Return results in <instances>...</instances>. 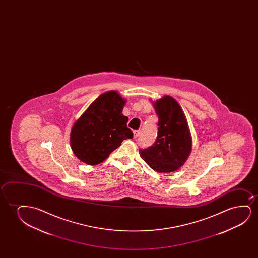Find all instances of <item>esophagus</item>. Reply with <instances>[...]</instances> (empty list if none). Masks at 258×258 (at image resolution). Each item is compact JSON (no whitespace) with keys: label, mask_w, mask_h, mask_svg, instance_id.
<instances>
[{"label":"esophagus","mask_w":258,"mask_h":258,"mask_svg":"<svg viewBox=\"0 0 258 258\" xmlns=\"http://www.w3.org/2000/svg\"><path fill=\"white\" fill-rule=\"evenodd\" d=\"M133 134H134V138H138L139 135L141 134V131H134Z\"/></svg>","instance_id":"34e87169"}]
</instances>
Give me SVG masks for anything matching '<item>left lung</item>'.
I'll return each instance as SVG.
<instances>
[{
    "label": "left lung",
    "mask_w": 258,
    "mask_h": 258,
    "mask_svg": "<svg viewBox=\"0 0 258 258\" xmlns=\"http://www.w3.org/2000/svg\"><path fill=\"white\" fill-rule=\"evenodd\" d=\"M159 117L158 136L153 145L140 150V156L158 173H171L183 166L192 149L187 119L176 100L171 96L153 102Z\"/></svg>",
    "instance_id": "1"
}]
</instances>
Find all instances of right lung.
<instances>
[{
    "instance_id": "right-lung-1",
    "label": "right lung",
    "mask_w": 258,
    "mask_h": 258,
    "mask_svg": "<svg viewBox=\"0 0 258 258\" xmlns=\"http://www.w3.org/2000/svg\"><path fill=\"white\" fill-rule=\"evenodd\" d=\"M126 99L116 91L99 96L75 122L71 146L82 162L94 166L103 162L121 142L133 138L122 114Z\"/></svg>"
}]
</instances>
